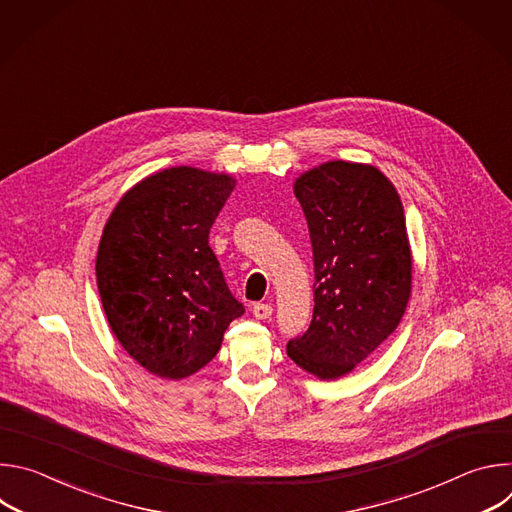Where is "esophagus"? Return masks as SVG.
I'll return each instance as SVG.
<instances>
[{
  "label": "esophagus",
  "instance_id": "obj_1",
  "mask_svg": "<svg viewBox=\"0 0 512 512\" xmlns=\"http://www.w3.org/2000/svg\"><path fill=\"white\" fill-rule=\"evenodd\" d=\"M271 314H273L271 304H255L253 306V316L257 320H267V318H271Z\"/></svg>",
  "mask_w": 512,
  "mask_h": 512
}]
</instances>
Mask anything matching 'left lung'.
I'll use <instances>...</instances> for the list:
<instances>
[{
  "label": "left lung",
  "mask_w": 512,
  "mask_h": 512,
  "mask_svg": "<svg viewBox=\"0 0 512 512\" xmlns=\"http://www.w3.org/2000/svg\"><path fill=\"white\" fill-rule=\"evenodd\" d=\"M294 194L314 253V316L287 356L328 381L348 375L399 326L411 296V247L401 198L369 164L326 162Z\"/></svg>",
  "instance_id": "left-lung-1"
}]
</instances>
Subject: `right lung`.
Instances as JSON below:
<instances>
[{
    "mask_svg": "<svg viewBox=\"0 0 512 512\" xmlns=\"http://www.w3.org/2000/svg\"><path fill=\"white\" fill-rule=\"evenodd\" d=\"M233 188L229 174L168 168L127 190L103 229L95 269L107 322L152 375L200 371L245 312L208 245Z\"/></svg>",
    "mask_w": 512,
    "mask_h": 512,
    "instance_id": "right-lung-1",
    "label": "right lung"
}]
</instances>
